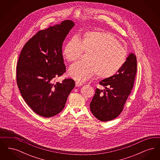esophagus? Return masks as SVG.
Here are the masks:
<instances>
[{
  "instance_id": "obj_1",
  "label": "esophagus",
  "mask_w": 160,
  "mask_h": 160,
  "mask_svg": "<svg viewBox=\"0 0 160 160\" xmlns=\"http://www.w3.org/2000/svg\"><path fill=\"white\" fill-rule=\"evenodd\" d=\"M83 85V83H81V82H76V87H79V86H82Z\"/></svg>"
}]
</instances>
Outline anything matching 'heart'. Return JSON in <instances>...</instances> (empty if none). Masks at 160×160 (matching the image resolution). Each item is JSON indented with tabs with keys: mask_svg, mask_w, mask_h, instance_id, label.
<instances>
[{
	"mask_svg": "<svg viewBox=\"0 0 160 160\" xmlns=\"http://www.w3.org/2000/svg\"><path fill=\"white\" fill-rule=\"evenodd\" d=\"M88 53L85 62L73 64L69 75L78 81L85 82L95 74L100 78L116 74L127 61V53L118 41L110 33L88 31L70 38L63 47L62 54L67 61L78 60L83 53Z\"/></svg>",
	"mask_w": 160,
	"mask_h": 160,
	"instance_id": "heart-1",
	"label": "heart"
}]
</instances>
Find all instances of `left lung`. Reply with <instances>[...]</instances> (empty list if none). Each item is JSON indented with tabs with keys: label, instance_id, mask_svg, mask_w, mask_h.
Wrapping results in <instances>:
<instances>
[{
	"label": "left lung",
	"instance_id": "obj_1",
	"mask_svg": "<svg viewBox=\"0 0 160 160\" xmlns=\"http://www.w3.org/2000/svg\"><path fill=\"white\" fill-rule=\"evenodd\" d=\"M136 72V56L130 53L116 74L99 82L105 89L97 88L90 103L92 113L98 120L111 121L121 114L133 88Z\"/></svg>",
	"mask_w": 160,
	"mask_h": 160
}]
</instances>
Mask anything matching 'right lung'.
I'll list each match as a JSON object with an SVG mask.
<instances>
[{
    "label": "right lung",
    "mask_w": 160,
    "mask_h": 160,
    "mask_svg": "<svg viewBox=\"0 0 160 160\" xmlns=\"http://www.w3.org/2000/svg\"><path fill=\"white\" fill-rule=\"evenodd\" d=\"M71 20L39 31L23 47L17 67V83L22 96L38 115L50 118L63 109L75 87L71 78L62 83L54 80L66 71L62 47L70 30Z\"/></svg>",
    "instance_id": "add662e5"
}]
</instances>
